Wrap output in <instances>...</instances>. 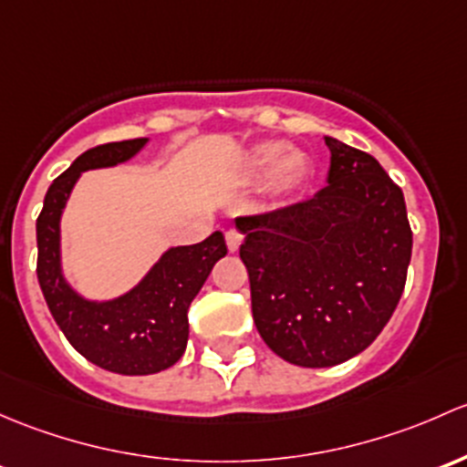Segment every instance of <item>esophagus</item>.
<instances>
[{"mask_svg": "<svg viewBox=\"0 0 467 467\" xmlns=\"http://www.w3.org/2000/svg\"><path fill=\"white\" fill-rule=\"evenodd\" d=\"M224 240H227V249L229 252H238V247L243 244V234L235 232V229H229L227 234H224Z\"/></svg>", "mask_w": 467, "mask_h": 467, "instance_id": "esophagus-1", "label": "esophagus"}]
</instances>
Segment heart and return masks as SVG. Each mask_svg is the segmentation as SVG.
I'll list each match as a JSON object with an SVG mask.
<instances>
[{
  "label": "heart",
  "mask_w": 467,
  "mask_h": 467,
  "mask_svg": "<svg viewBox=\"0 0 467 467\" xmlns=\"http://www.w3.org/2000/svg\"><path fill=\"white\" fill-rule=\"evenodd\" d=\"M244 171L252 177H269V189L283 198L304 186L310 175V160L301 150H285L281 141H263L249 148Z\"/></svg>",
  "instance_id": "obj_1"
}]
</instances>
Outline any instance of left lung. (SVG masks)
<instances>
[{"mask_svg": "<svg viewBox=\"0 0 467 467\" xmlns=\"http://www.w3.org/2000/svg\"><path fill=\"white\" fill-rule=\"evenodd\" d=\"M324 141L328 186L315 198L235 218L254 324L278 358L306 368L335 367L373 344L411 261L400 186L367 152Z\"/></svg>", "mask_w": 467, "mask_h": 467, "instance_id": "1", "label": "left lung"}]
</instances>
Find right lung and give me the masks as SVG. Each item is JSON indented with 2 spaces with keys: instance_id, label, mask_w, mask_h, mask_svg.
<instances>
[{
  "instance_id": "add662e5",
  "label": "right lung",
  "mask_w": 467,
  "mask_h": 467,
  "mask_svg": "<svg viewBox=\"0 0 467 467\" xmlns=\"http://www.w3.org/2000/svg\"><path fill=\"white\" fill-rule=\"evenodd\" d=\"M148 141L130 139L83 152L49 186L36 223L37 281L56 324L83 358L121 376L160 373L184 355L191 301L227 256L223 232H213L198 244L168 247L137 285L114 299H88L71 285L62 269L60 220L76 182L88 171L130 161Z\"/></svg>"
}]
</instances>
